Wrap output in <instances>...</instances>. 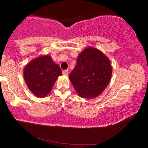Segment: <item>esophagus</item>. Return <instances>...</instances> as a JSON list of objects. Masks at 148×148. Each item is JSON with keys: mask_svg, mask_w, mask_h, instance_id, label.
<instances>
[{"mask_svg": "<svg viewBox=\"0 0 148 148\" xmlns=\"http://www.w3.org/2000/svg\"><path fill=\"white\" fill-rule=\"evenodd\" d=\"M62 74H63L64 75H68V70L65 69L62 71Z\"/></svg>", "mask_w": 148, "mask_h": 148, "instance_id": "1", "label": "esophagus"}]
</instances>
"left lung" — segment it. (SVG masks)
<instances>
[{"label":"left lung","instance_id":"1","mask_svg":"<svg viewBox=\"0 0 148 148\" xmlns=\"http://www.w3.org/2000/svg\"><path fill=\"white\" fill-rule=\"evenodd\" d=\"M112 76L110 60L96 48H86L79 55L69 79L80 97L94 98L105 90Z\"/></svg>","mask_w":148,"mask_h":148}]
</instances>
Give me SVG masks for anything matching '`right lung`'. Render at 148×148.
<instances>
[{
	"label": "right lung",
	"instance_id": "add662e5",
	"mask_svg": "<svg viewBox=\"0 0 148 148\" xmlns=\"http://www.w3.org/2000/svg\"><path fill=\"white\" fill-rule=\"evenodd\" d=\"M60 66L50 56H40L24 68V79L29 90L36 96L43 98L51 91L58 77L61 75Z\"/></svg>",
	"mask_w": 148,
	"mask_h": 148
}]
</instances>
